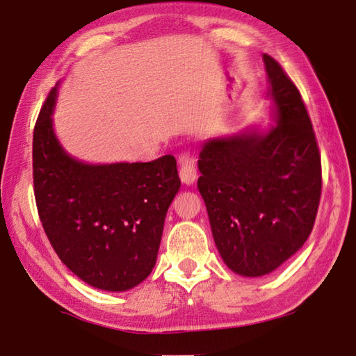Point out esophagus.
I'll return each mask as SVG.
<instances>
[{"instance_id": "1", "label": "esophagus", "mask_w": 356, "mask_h": 356, "mask_svg": "<svg viewBox=\"0 0 356 356\" xmlns=\"http://www.w3.org/2000/svg\"><path fill=\"white\" fill-rule=\"evenodd\" d=\"M179 166H180V180L185 185H192L196 180V160L190 155L188 152H184L179 155Z\"/></svg>"}]
</instances>
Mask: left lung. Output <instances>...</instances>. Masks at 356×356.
Instances as JSON below:
<instances>
[{"instance_id":"8db88e82","label":"left lung","mask_w":356,"mask_h":356,"mask_svg":"<svg viewBox=\"0 0 356 356\" xmlns=\"http://www.w3.org/2000/svg\"><path fill=\"white\" fill-rule=\"evenodd\" d=\"M277 124L204 144L198 190L212 236L235 273L262 277L288 261L314 229L321 158L299 89L264 54Z\"/></svg>"}]
</instances>
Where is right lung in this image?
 Instances as JSON below:
<instances>
[{"mask_svg":"<svg viewBox=\"0 0 356 356\" xmlns=\"http://www.w3.org/2000/svg\"><path fill=\"white\" fill-rule=\"evenodd\" d=\"M56 92L51 89L33 131V190L42 229L84 283L127 291L155 267L164 217L180 187L176 158L95 166L75 160L52 129Z\"/></svg>","mask_w":356,"mask_h":356,"instance_id":"obj_1","label":"right lung"}]
</instances>
